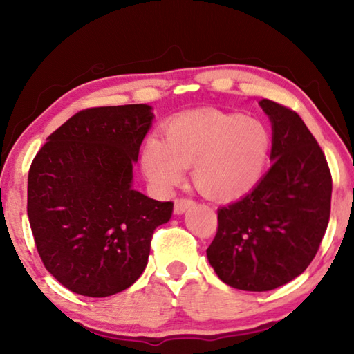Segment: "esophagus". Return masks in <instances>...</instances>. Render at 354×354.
<instances>
[{"instance_id":"34e87169","label":"esophagus","mask_w":354,"mask_h":354,"mask_svg":"<svg viewBox=\"0 0 354 354\" xmlns=\"http://www.w3.org/2000/svg\"><path fill=\"white\" fill-rule=\"evenodd\" d=\"M195 205V201L192 198H176L175 200V214H184L189 207Z\"/></svg>"}]
</instances>
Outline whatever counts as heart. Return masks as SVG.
<instances>
[{"label": "heart", "mask_w": 354, "mask_h": 354, "mask_svg": "<svg viewBox=\"0 0 354 354\" xmlns=\"http://www.w3.org/2000/svg\"><path fill=\"white\" fill-rule=\"evenodd\" d=\"M270 148V134L261 122L207 109L173 120L164 140L149 137L142 167L160 190L181 183L184 169L192 167L200 194L215 201H232L259 184Z\"/></svg>", "instance_id": "b5f03b06"}]
</instances>
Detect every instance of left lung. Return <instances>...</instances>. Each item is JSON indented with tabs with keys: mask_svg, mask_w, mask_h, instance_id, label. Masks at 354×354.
<instances>
[{
	"mask_svg": "<svg viewBox=\"0 0 354 354\" xmlns=\"http://www.w3.org/2000/svg\"><path fill=\"white\" fill-rule=\"evenodd\" d=\"M272 122L270 167L259 184L218 209L206 250L217 277L234 289L273 290L306 270L331 212L333 179L325 154L295 111L259 101Z\"/></svg>",
	"mask_w": 354,
	"mask_h": 354,
	"instance_id": "1",
	"label": "left lung"
}]
</instances>
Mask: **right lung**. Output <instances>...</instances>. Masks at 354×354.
I'll use <instances>...</instances> for the list:
<instances>
[{"label":"right lung","instance_id":"obj_1","mask_svg":"<svg viewBox=\"0 0 354 354\" xmlns=\"http://www.w3.org/2000/svg\"><path fill=\"white\" fill-rule=\"evenodd\" d=\"M153 117L147 104L84 109L35 154L29 225L45 268L71 292L103 298L133 286L154 230L171 217V201L131 187Z\"/></svg>","mask_w":354,"mask_h":354}]
</instances>
